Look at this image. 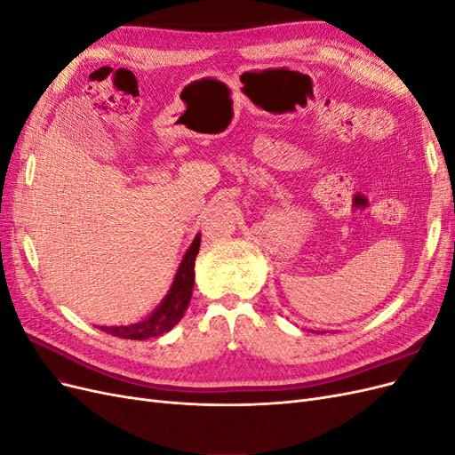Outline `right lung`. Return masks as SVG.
<instances>
[{"mask_svg":"<svg viewBox=\"0 0 455 455\" xmlns=\"http://www.w3.org/2000/svg\"><path fill=\"white\" fill-rule=\"evenodd\" d=\"M199 246H201V233H197L194 243L189 244L188 252L184 254L180 266H178V271L174 275V281L169 288L167 296L163 298L161 304L151 311L144 321L127 324V326H99L102 332L112 334L123 339H148V338H157L164 332L172 330L180 323L184 316L191 292H194V283H196V258L199 254Z\"/></svg>","mask_w":455,"mask_h":455,"instance_id":"add662e5","label":"right lung"}]
</instances>
